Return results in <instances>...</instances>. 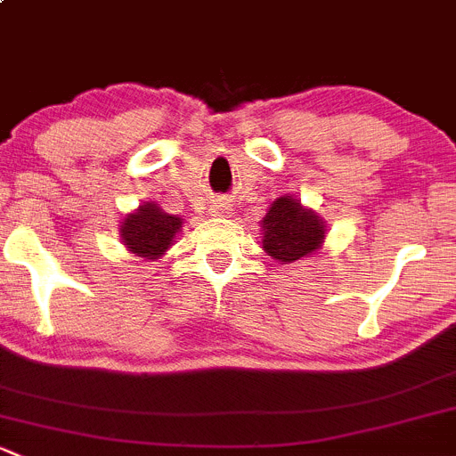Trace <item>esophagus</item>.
<instances>
[{"label":"esophagus","mask_w":456,"mask_h":456,"mask_svg":"<svg viewBox=\"0 0 456 456\" xmlns=\"http://www.w3.org/2000/svg\"><path fill=\"white\" fill-rule=\"evenodd\" d=\"M209 212H212L214 216H227L229 212H232V203H229L227 199H218V200H214V205L209 208Z\"/></svg>","instance_id":"1"}]
</instances>
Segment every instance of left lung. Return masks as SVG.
<instances>
[{"label": "left lung", "mask_w": 456, "mask_h": 456, "mask_svg": "<svg viewBox=\"0 0 456 456\" xmlns=\"http://www.w3.org/2000/svg\"><path fill=\"white\" fill-rule=\"evenodd\" d=\"M262 247L273 260L295 262L321 247L325 229L314 212L301 208L295 199L281 196L268 208L262 220Z\"/></svg>", "instance_id": "8db88e82"}]
</instances>
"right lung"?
Segmentation results:
<instances>
[{
	"label": "right lung",
	"mask_w": 456,
	"mask_h": 456,
	"mask_svg": "<svg viewBox=\"0 0 456 456\" xmlns=\"http://www.w3.org/2000/svg\"><path fill=\"white\" fill-rule=\"evenodd\" d=\"M183 220L179 216L161 212L155 203H146L122 224V240L137 256L157 260L175 242Z\"/></svg>",
	"instance_id": "obj_1"
}]
</instances>
